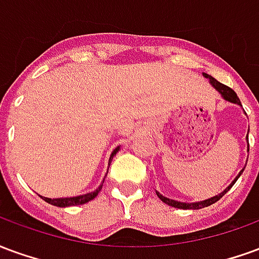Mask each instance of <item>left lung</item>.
I'll return each mask as SVG.
<instances>
[{
    "label": "left lung",
    "mask_w": 259,
    "mask_h": 259,
    "mask_svg": "<svg viewBox=\"0 0 259 259\" xmlns=\"http://www.w3.org/2000/svg\"><path fill=\"white\" fill-rule=\"evenodd\" d=\"M204 76H205L206 79H209V83H211L213 87H215V90H218L219 93H221V96L226 100V101L229 102H233V104H237V105H240L241 107V102H240L239 97H237V94L234 93L230 87H228V85L222 84V83H219L217 79H213L212 76H209V74L206 73H202ZM250 130V129H248ZM243 170L244 169H241L239 172V175L236 176V179L230 183V185L225 189V190L222 191V193H219L218 195H213V197H211V198H208V200H204V201H198V202H180V201H176V200H170V198H168V197H165V195H162L161 193H158L157 191V195L159 197V200L163 201L165 204H168V205L170 206H175V208H180V209H200V208H204V206H208L211 205V204H213V202H217V201H219L221 198H222L223 195L226 194L230 189H232V186L236 183V180L239 179L240 175L243 174Z\"/></svg>",
    "instance_id": "obj_1"
}]
</instances>
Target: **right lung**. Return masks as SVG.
Listing matches in <instances>:
<instances>
[{
	"label": "right lung",
	"mask_w": 259,
	"mask_h": 259,
	"mask_svg": "<svg viewBox=\"0 0 259 259\" xmlns=\"http://www.w3.org/2000/svg\"><path fill=\"white\" fill-rule=\"evenodd\" d=\"M119 151V147H116L115 150L111 154V157H109V163L112 161V158L116 155V152ZM102 185H100L98 189H96L94 191H91V193H87V194H81V195H76V197H66V198H47V197H42L40 195L42 200L48 202V204H51V205L55 206H61V208H65V206H72V205H81V204H85V202H89V201L94 200L98 193L101 191Z\"/></svg>",
	"instance_id": "right-lung-1"
}]
</instances>
